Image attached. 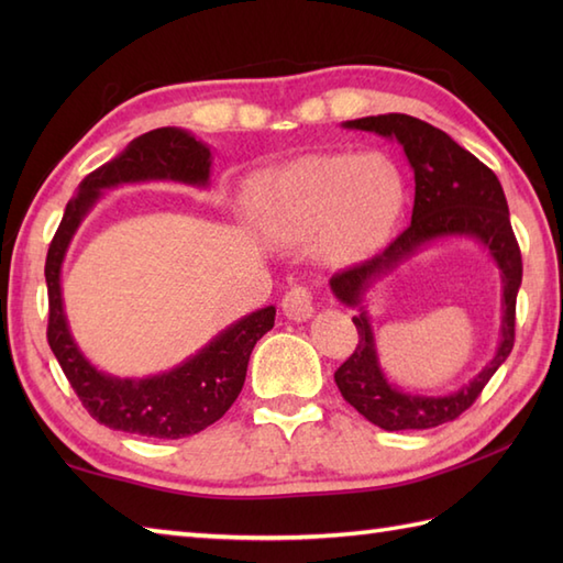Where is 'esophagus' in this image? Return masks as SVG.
<instances>
[{"mask_svg": "<svg viewBox=\"0 0 563 563\" xmlns=\"http://www.w3.org/2000/svg\"><path fill=\"white\" fill-rule=\"evenodd\" d=\"M283 312L292 321H307L314 314V297L307 288H292L283 297Z\"/></svg>", "mask_w": 563, "mask_h": 563, "instance_id": "esophagus-1", "label": "esophagus"}]
</instances>
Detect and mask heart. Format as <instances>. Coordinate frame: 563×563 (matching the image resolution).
Wrapping results in <instances>:
<instances>
[{
    "label": "heart",
    "instance_id": "b5f03b06",
    "mask_svg": "<svg viewBox=\"0 0 563 563\" xmlns=\"http://www.w3.org/2000/svg\"><path fill=\"white\" fill-rule=\"evenodd\" d=\"M244 210L271 242H312L327 266H351L391 236L404 210V181L379 154H307L251 176Z\"/></svg>",
    "mask_w": 563,
    "mask_h": 563
}]
</instances>
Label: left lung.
<instances>
[{
    "mask_svg": "<svg viewBox=\"0 0 563 563\" xmlns=\"http://www.w3.org/2000/svg\"><path fill=\"white\" fill-rule=\"evenodd\" d=\"M343 128L365 130L387 140H397L409 159L416 181L411 224L394 242L365 263L331 275V292L345 307L357 309V349L333 379L357 413L385 430H426L454 421L479 397L486 382L506 363L516 341V300L522 283V258L510 227L506 194L496 174L472 152L460 147L448 133L413 115L387 113L345 121ZM476 238L496 261L505 283L501 308V341L497 355L470 386L445 398H426L394 388L378 365L372 325L364 295L372 285L396 269L418 250L440 238Z\"/></svg>",
    "mask_w": 563,
    "mask_h": 563,
    "instance_id": "8db88e82",
    "label": "left lung"
}]
</instances>
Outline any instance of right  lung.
Here are the masks:
<instances>
[{
	"label": "right lung",
	"instance_id": "obj_1",
	"mask_svg": "<svg viewBox=\"0 0 563 563\" xmlns=\"http://www.w3.org/2000/svg\"><path fill=\"white\" fill-rule=\"evenodd\" d=\"M212 152L181 128H157L135 137L97 172H91L67 202L63 222L47 249V343L84 404L99 423L123 433L176 440L196 435L227 413L244 387L251 351L273 329L275 307H263L220 331L210 343L169 373L152 377H115L93 367L71 336L63 305V263L71 236L103 190L142 184L178 181L206 188Z\"/></svg>",
	"mask_w": 563,
	"mask_h": 563
}]
</instances>
